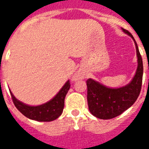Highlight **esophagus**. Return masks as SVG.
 I'll list each match as a JSON object with an SVG mask.
<instances>
[{
    "mask_svg": "<svg viewBox=\"0 0 149 149\" xmlns=\"http://www.w3.org/2000/svg\"><path fill=\"white\" fill-rule=\"evenodd\" d=\"M83 78V74L81 73V72H77L73 77V81H77V80H81Z\"/></svg>",
    "mask_w": 149,
    "mask_h": 149,
    "instance_id": "esophagus-1",
    "label": "esophagus"
}]
</instances>
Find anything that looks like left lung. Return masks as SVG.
<instances>
[{"label": "left lung", "mask_w": 149, "mask_h": 149, "mask_svg": "<svg viewBox=\"0 0 149 149\" xmlns=\"http://www.w3.org/2000/svg\"><path fill=\"white\" fill-rule=\"evenodd\" d=\"M125 33L135 39L128 30L123 29ZM138 67L132 81L125 87L109 88L93 79H88L87 100L91 113L96 117L103 120L112 119L120 115L135 103L140 95L143 78V61L135 40Z\"/></svg>", "instance_id": "8db88e82"}]
</instances>
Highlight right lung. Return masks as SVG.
Segmentation results:
<instances>
[{
    "mask_svg": "<svg viewBox=\"0 0 149 149\" xmlns=\"http://www.w3.org/2000/svg\"><path fill=\"white\" fill-rule=\"evenodd\" d=\"M69 88L70 81H68L52 100L39 106L26 105L17 100L11 92L10 94L14 105L23 115L31 120L49 122L54 120L61 115L65 106V96Z\"/></svg>",
    "mask_w": 149,
    "mask_h": 149,
    "instance_id": "obj_1",
    "label": "right lung"
}]
</instances>
